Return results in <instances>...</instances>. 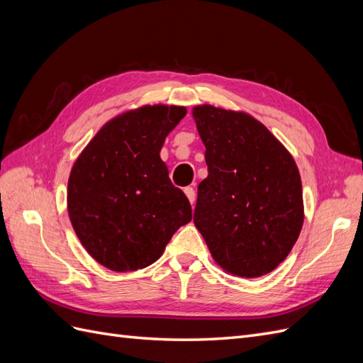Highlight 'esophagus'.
Segmentation results:
<instances>
[{"instance_id": "esophagus-1", "label": "esophagus", "mask_w": 363, "mask_h": 363, "mask_svg": "<svg viewBox=\"0 0 363 363\" xmlns=\"http://www.w3.org/2000/svg\"><path fill=\"white\" fill-rule=\"evenodd\" d=\"M184 194H186V196H188L189 203L194 204L195 203V189L191 188V186H188V188H184Z\"/></svg>"}]
</instances>
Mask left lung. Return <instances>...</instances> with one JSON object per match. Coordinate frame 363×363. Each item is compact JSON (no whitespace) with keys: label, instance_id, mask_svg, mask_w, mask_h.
<instances>
[{"label":"left lung","instance_id":"1","mask_svg":"<svg viewBox=\"0 0 363 363\" xmlns=\"http://www.w3.org/2000/svg\"><path fill=\"white\" fill-rule=\"evenodd\" d=\"M208 175L199 184L194 224L213 260L238 277H260L286 259L303 227L298 168L252 116L194 108Z\"/></svg>","mask_w":363,"mask_h":363}]
</instances>
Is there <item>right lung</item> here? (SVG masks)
<instances>
[{"label": "right lung", "mask_w": 363, "mask_h": 363, "mask_svg": "<svg viewBox=\"0 0 363 363\" xmlns=\"http://www.w3.org/2000/svg\"><path fill=\"white\" fill-rule=\"evenodd\" d=\"M186 115L179 106H144L98 131L74 163L68 213L86 251L112 271L155 263L177 230L192 219L182 189L159 152Z\"/></svg>", "instance_id": "add662e5"}]
</instances>
